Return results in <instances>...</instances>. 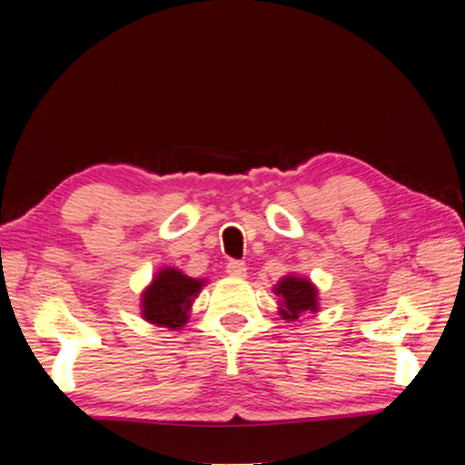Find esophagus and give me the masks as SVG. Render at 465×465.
<instances>
[{"label": "esophagus", "instance_id": "esophagus-1", "mask_svg": "<svg viewBox=\"0 0 465 465\" xmlns=\"http://www.w3.org/2000/svg\"><path fill=\"white\" fill-rule=\"evenodd\" d=\"M226 272L231 277H245L247 275V266L245 262H241V260H231V262L226 264Z\"/></svg>", "mask_w": 465, "mask_h": 465}]
</instances>
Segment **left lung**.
I'll return each instance as SVG.
<instances>
[{
	"label": "left lung",
	"instance_id": "obj_1",
	"mask_svg": "<svg viewBox=\"0 0 465 465\" xmlns=\"http://www.w3.org/2000/svg\"><path fill=\"white\" fill-rule=\"evenodd\" d=\"M275 294L282 296V311L283 320H298L301 313L307 311H317V290L309 279L285 277L277 283Z\"/></svg>",
	"mask_w": 465,
	"mask_h": 465
}]
</instances>
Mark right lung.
I'll return each instance as SVG.
<instances>
[{"instance_id": "1", "label": "right lung", "mask_w": 465, "mask_h": 465, "mask_svg": "<svg viewBox=\"0 0 465 465\" xmlns=\"http://www.w3.org/2000/svg\"><path fill=\"white\" fill-rule=\"evenodd\" d=\"M203 288V282L186 277L177 269H163L143 292L142 313L148 322L164 328H182L188 311Z\"/></svg>"}]
</instances>
